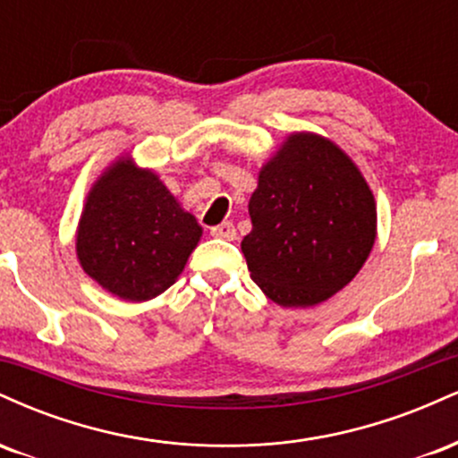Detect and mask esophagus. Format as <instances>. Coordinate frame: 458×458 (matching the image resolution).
Masks as SVG:
<instances>
[{
  "mask_svg": "<svg viewBox=\"0 0 458 458\" xmlns=\"http://www.w3.org/2000/svg\"><path fill=\"white\" fill-rule=\"evenodd\" d=\"M211 234L217 236V239H224V241H234L236 239V230L230 222L215 225V228H211Z\"/></svg>",
  "mask_w": 458,
  "mask_h": 458,
  "instance_id": "obj_1",
  "label": "esophagus"
}]
</instances>
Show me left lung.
Segmentation results:
<instances>
[{
    "label": "left lung",
    "instance_id": "1",
    "mask_svg": "<svg viewBox=\"0 0 458 458\" xmlns=\"http://www.w3.org/2000/svg\"><path fill=\"white\" fill-rule=\"evenodd\" d=\"M241 241L251 280L282 308H312L360 273L377 239V202L335 141L295 131L260 167Z\"/></svg>",
    "mask_w": 458,
    "mask_h": 458
}]
</instances>
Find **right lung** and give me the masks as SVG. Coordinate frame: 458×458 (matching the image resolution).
I'll use <instances>...</instances> for the list:
<instances>
[{
    "label": "right lung",
    "instance_id": "add662e5",
    "mask_svg": "<svg viewBox=\"0 0 458 458\" xmlns=\"http://www.w3.org/2000/svg\"><path fill=\"white\" fill-rule=\"evenodd\" d=\"M202 236L159 174L120 155L92 182L77 224L81 269L123 301L159 297L178 280Z\"/></svg>",
    "mask_w": 458,
    "mask_h": 458
}]
</instances>
